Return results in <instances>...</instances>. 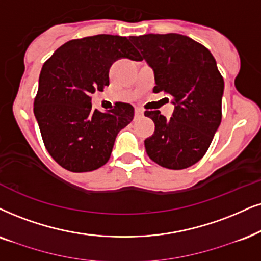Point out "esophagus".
<instances>
[{
    "instance_id": "34e87169",
    "label": "esophagus",
    "mask_w": 261,
    "mask_h": 261,
    "mask_svg": "<svg viewBox=\"0 0 261 261\" xmlns=\"http://www.w3.org/2000/svg\"><path fill=\"white\" fill-rule=\"evenodd\" d=\"M143 114L144 112L142 108H136V110H135V115H136V117H143Z\"/></svg>"
}]
</instances>
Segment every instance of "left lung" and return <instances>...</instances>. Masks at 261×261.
Segmentation results:
<instances>
[{
  "mask_svg": "<svg viewBox=\"0 0 261 261\" xmlns=\"http://www.w3.org/2000/svg\"><path fill=\"white\" fill-rule=\"evenodd\" d=\"M154 70V92L173 100L172 117L146 111L155 131L144 141L148 156L165 169L193 166L208 150L222 121L224 79L216 59L199 42L178 34L130 36Z\"/></svg>",
  "mask_w": 261,
  "mask_h": 261,
  "instance_id": "left-lung-1",
  "label": "left lung"
}]
</instances>
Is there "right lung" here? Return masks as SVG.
Segmentation results:
<instances>
[{
    "label": "right lung",
    "mask_w": 261,
    "mask_h": 261,
    "mask_svg": "<svg viewBox=\"0 0 261 261\" xmlns=\"http://www.w3.org/2000/svg\"><path fill=\"white\" fill-rule=\"evenodd\" d=\"M119 58L141 61L126 37L96 35L66 42L43 65L34 113L48 153L71 172H89L110 159L115 137L134 119V107L117 102L102 113L91 95L110 84Z\"/></svg>",
    "instance_id": "1"
}]
</instances>
